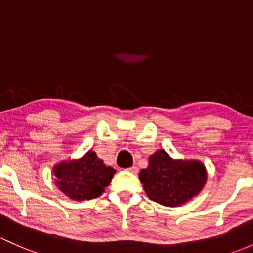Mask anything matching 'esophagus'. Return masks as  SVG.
<instances>
[{
	"label": "esophagus",
	"mask_w": 253,
	"mask_h": 253,
	"mask_svg": "<svg viewBox=\"0 0 253 253\" xmlns=\"http://www.w3.org/2000/svg\"><path fill=\"white\" fill-rule=\"evenodd\" d=\"M127 171L131 172V173H133V174H137L138 173V167L137 166H131V167H128V169H127Z\"/></svg>",
	"instance_id": "1"
}]
</instances>
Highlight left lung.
I'll return each mask as SVG.
<instances>
[{"mask_svg": "<svg viewBox=\"0 0 253 253\" xmlns=\"http://www.w3.org/2000/svg\"><path fill=\"white\" fill-rule=\"evenodd\" d=\"M139 179L149 199L173 207L200 193L206 182V171L200 161H175L165 150H159L149 158Z\"/></svg>", "mask_w": 253, "mask_h": 253, "instance_id": "8db88e82", "label": "left lung"}]
</instances>
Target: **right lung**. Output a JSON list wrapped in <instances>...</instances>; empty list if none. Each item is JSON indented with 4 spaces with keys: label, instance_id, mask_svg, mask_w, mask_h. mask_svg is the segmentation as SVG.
<instances>
[{
    "label": "right lung",
    "instance_id": "add662e5",
    "mask_svg": "<svg viewBox=\"0 0 253 253\" xmlns=\"http://www.w3.org/2000/svg\"><path fill=\"white\" fill-rule=\"evenodd\" d=\"M53 173L57 178L58 188L65 195L81 201L102 195L116 171L113 167L105 166L97 154L89 150L80 160L57 165Z\"/></svg>",
    "mask_w": 253,
    "mask_h": 253
}]
</instances>
